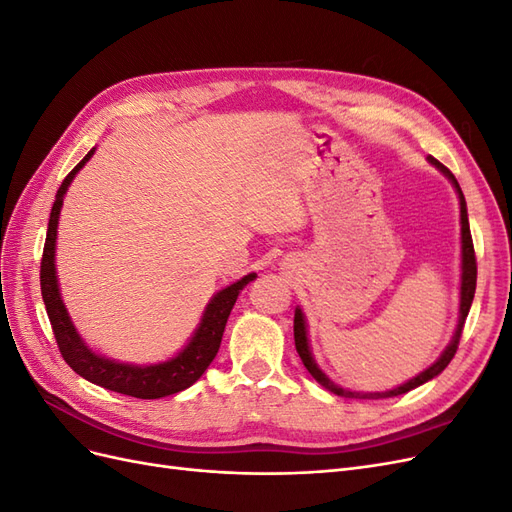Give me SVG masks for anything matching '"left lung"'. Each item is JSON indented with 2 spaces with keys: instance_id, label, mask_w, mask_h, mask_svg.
<instances>
[{
  "instance_id": "obj_1",
  "label": "left lung",
  "mask_w": 512,
  "mask_h": 512,
  "mask_svg": "<svg viewBox=\"0 0 512 512\" xmlns=\"http://www.w3.org/2000/svg\"><path fill=\"white\" fill-rule=\"evenodd\" d=\"M429 162L440 168L442 173L451 179V183L455 185V190L459 194V207H461V297H459V322H457V329L455 335L451 339V344L446 346V350L440 354V359L433 363L431 367H427L425 371H421L416 378L408 380L406 384L397 386L393 391H382V393H356V391H346L342 386H337L333 380H329L324 376V371L316 365L312 350H309V342H307V327H305V316L301 309L297 307L294 309V346H297V352L301 356L303 365L307 367L309 374L316 378V382H320L324 389H329L331 393L339 395V397H350V399H384V397H397V395H404L416 386L425 384L427 380L436 378L438 374L446 369V365L453 361V356L459 348V339H461V331H463V324H466L468 312L472 307V299H474V290H476V256H474V243H472V235H470V222H468V209H466V198H463V192L459 188V183L455 179V175L448 170L444 164H440L438 160L429 158Z\"/></svg>"
}]
</instances>
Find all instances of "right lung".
Segmentation results:
<instances>
[{"instance_id":"obj_1","label":"right lung","mask_w":512,"mask_h":512,"mask_svg":"<svg viewBox=\"0 0 512 512\" xmlns=\"http://www.w3.org/2000/svg\"><path fill=\"white\" fill-rule=\"evenodd\" d=\"M94 151L96 149H91L87 156L70 170L64 183L59 185L55 203L51 209L49 230H46L44 252L40 262V288H42L44 305H46V314H49L53 335L57 339L61 356H64V361L85 380L104 386L108 391L130 395L136 399H160L166 395H175L192 386L200 376L205 374V369L215 359V354H218L222 344V335L226 329L230 309L235 305L239 292L252 280H256V273L241 277L239 282L230 284L228 288L215 294V297L209 301L203 318H200V324L194 331L190 344L170 361H164L158 365H128V363H117V361L106 359V356L96 354L83 342L81 335L76 333L74 324L68 316V309L64 301H61L57 273H55V239H57L59 211H61V205H64L68 185L72 183L76 173H79V170L89 162V158L94 156Z\"/></svg>"}]
</instances>
